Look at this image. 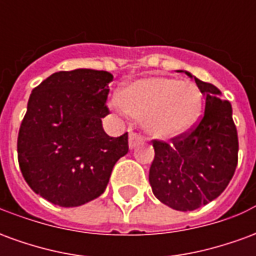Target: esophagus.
Wrapping results in <instances>:
<instances>
[{"instance_id":"34e87169","label":"esophagus","mask_w":256,"mask_h":256,"mask_svg":"<svg viewBox=\"0 0 256 256\" xmlns=\"http://www.w3.org/2000/svg\"><path fill=\"white\" fill-rule=\"evenodd\" d=\"M144 141V137L138 133H130L128 136V146H130V150H133L136 146H138L141 142Z\"/></svg>"}]
</instances>
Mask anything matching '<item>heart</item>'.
I'll use <instances>...</instances> for the list:
<instances>
[{"label":"heart","mask_w":256,"mask_h":256,"mask_svg":"<svg viewBox=\"0 0 256 256\" xmlns=\"http://www.w3.org/2000/svg\"><path fill=\"white\" fill-rule=\"evenodd\" d=\"M202 92L192 82L168 76H148L128 84L114 106L144 119L150 136L168 140L185 133L202 111Z\"/></svg>","instance_id":"b5f03b06"}]
</instances>
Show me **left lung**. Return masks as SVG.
Segmentation results:
<instances>
[{"mask_svg": "<svg viewBox=\"0 0 256 256\" xmlns=\"http://www.w3.org/2000/svg\"><path fill=\"white\" fill-rule=\"evenodd\" d=\"M192 78V75L186 72ZM206 96L204 114L192 128L172 138L152 140V192L178 211H193L220 196L230 182L238 159V138L232 104L214 84L194 78Z\"/></svg>", "mask_w": 256, "mask_h": 256, "instance_id": "1", "label": "left lung"}]
</instances>
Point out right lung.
Segmentation results:
<instances>
[{
	"instance_id": "obj_1",
	"label": "right lung",
	"mask_w": 256,
	"mask_h": 256,
	"mask_svg": "<svg viewBox=\"0 0 256 256\" xmlns=\"http://www.w3.org/2000/svg\"><path fill=\"white\" fill-rule=\"evenodd\" d=\"M112 74L78 68L58 71L32 89L18 136L26 182L60 207L98 198L112 168L128 152V137H110L101 119Z\"/></svg>"
}]
</instances>
